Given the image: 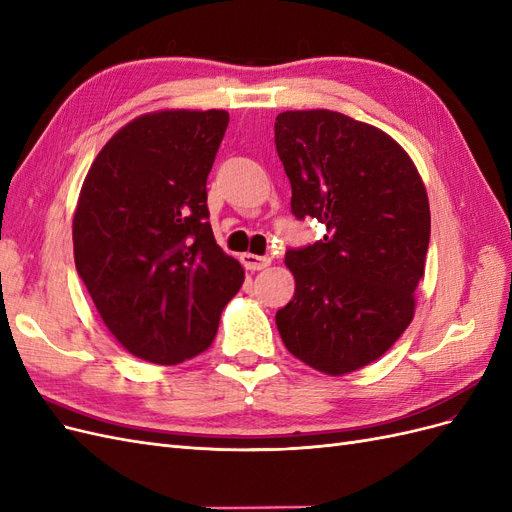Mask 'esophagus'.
Instances as JSON below:
<instances>
[{"label":"esophagus","instance_id":"esophagus-1","mask_svg":"<svg viewBox=\"0 0 512 512\" xmlns=\"http://www.w3.org/2000/svg\"><path fill=\"white\" fill-rule=\"evenodd\" d=\"M241 262H243V267L247 271H260V269H265V267L271 265V258L256 256V254H243Z\"/></svg>","mask_w":512,"mask_h":512}]
</instances>
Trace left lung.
I'll use <instances>...</instances> for the list:
<instances>
[{"instance_id": "left-lung-1", "label": "left lung", "mask_w": 512, "mask_h": 512, "mask_svg": "<svg viewBox=\"0 0 512 512\" xmlns=\"http://www.w3.org/2000/svg\"><path fill=\"white\" fill-rule=\"evenodd\" d=\"M297 220L327 232L286 252L294 297L275 314L290 354L327 376L378 361L414 318L431 215L425 183L395 138L344 113L275 117Z\"/></svg>"}]
</instances>
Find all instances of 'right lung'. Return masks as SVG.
I'll use <instances>...</instances> for the list:
<instances>
[{"instance_id":"1","label":"right lung","mask_w":512,"mask_h":512,"mask_svg":"<svg viewBox=\"0 0 512 512\" xmlns=\"http://www.w3.org/2000/svg\"><path fill=\"white\" fill-rule=\"evenodd\" d=\"M228 113H145L111 136L83 181L74 265L106 329L138 359L205 352L245 273L215 243L207 177Z\"/></svg>"}]
</instances>
